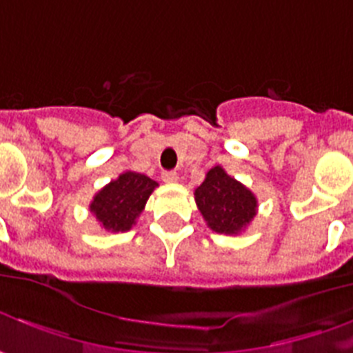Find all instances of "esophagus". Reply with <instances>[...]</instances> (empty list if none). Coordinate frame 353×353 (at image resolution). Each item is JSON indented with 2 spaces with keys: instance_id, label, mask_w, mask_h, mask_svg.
Masks as SVG:
<instances>
[{
  "instance_id": "esophagus-1",
  "label": "esophagus",
  "mask_w": 353,
  "mask_h": 353,
  "mask_svg": "<svg viewBox=\"0 0 353 353\" xmlns=\"http://www.w3.org/2000/svg\"><path fill=\"white\" fill-rule=\"evenodd\" d=\"M161 179H163V183H176L177 181V172H174V170H165V172L161 174Z\"/></svg>"
}]
</instances>
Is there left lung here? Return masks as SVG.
Wrapping results in <instances>:
<instances>
[{
	"mask_svg": "<svg viewBox=\"0 0 353 353\" xmlns=\"http://www.w3.org/2000/svg\"><path fill=\"white\" fill-rule=\"evenodd\" d=\"M195 202L207 226L225 235H239L258 212L254 193L219 165L212 167L195 190Z\"/></svg>",
	"mask_w": 353,
	"mask_h": 353,
	"instance_id": "obj_1",
	"label": "left lung"
}]
</instances>
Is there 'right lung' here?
<instances>
[{
    "instance_id": "right-lung-1",
    "label": "right lung",
    "mask_w": 353,
    "mask_h": 353,
    "mask_svg": "<svg viewBox=\"0 0 353 353\" xmlns=\"http://www.w3.org/2000/svg\"><path fill=\"white\" fill-rule=\"evenodd\" d=\"M157 186V181L144 174L127 170L95 193L90 212L108 232H128L136 225V219Z\"/></svg>"
}]
</instances>
